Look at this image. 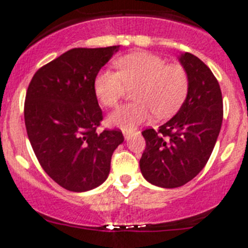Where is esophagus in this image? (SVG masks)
Masks as SVG:
<instances>
[{"label":"esophagus","instance_id":"esophagus-1","mask_svg":"<svg viewBox=\"0 0 248 248\" xmlns=\"http://www.w3.org/2000/svg\"><path fill=\"white\" fill-rule=\"evenodd\" d=\"M124 138H125V140H130L131 134L130 133H124Z\"/></svg>","mask_w":248,"mask_h":248}]
</instances>
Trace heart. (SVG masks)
I'll use <instances>...</instances> for the list:
<instances>
[{"mask_svg":"<svg viewBox=\"0 0 248 248\" xmlns=\"http://www.w3.org/2000/svg\"><path fill=\"white\" fill-rule=\"evenodd\" d=\"M118 72L103 69L96 75L93 90L105 107H115L128 87H135L136 102L112 112L108 123L130 131L148 120L153 113L159 118L173 115L188 93V77L181 65L167 64L161 56L134 52L115 61Z\"/></svg>","mask_w":248,"mask_h":248,"instance_id":"b5f03b06","label":"heart"}]
</instances>
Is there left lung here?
<instances>
[{
	"label": "left lung",
	"instance_id": "8db88e82",
	"mask_svg": "<svg viewBox=\"0 0 248 248\" xmlns=\"http://www.w3.org/2000/svg\"><path fill=\"white\" fill-rule=\"evenodd\" d=\"M188 77V93L175 115L163 125L146 129L140 169L148 183L174 188L192 180L212 155L223 122L218 80L196 56L179 57Z\"/></svg>",
	"mask_w": 248,
	"mask_h": 248
}]
</instances>
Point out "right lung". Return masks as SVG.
I'll use <instances>...</instances> for the list:
<instances>
[{"label": "right lung", "instance_id": "add662e5", "mask_svg": "<svg viewBox=\"0 0 248 248\" xmlns=\"http://www.w3.org/2000/svg\"><path fill=\"white\" fill-rule=\"evenodd\" d=\"M118 49H69L40 68L28 87V138L42 169L65 190L100 186L109 174L113 152L124 141L120 130L96 131L103 115L93 82Z\"/></svg>", "mask_w": 248, "mask_h": 248}]
</instances>
